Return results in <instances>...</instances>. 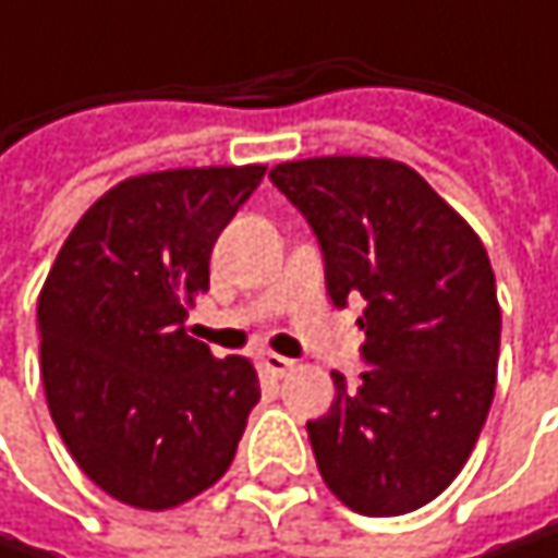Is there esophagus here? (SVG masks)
Here are the masks:
<instances>
[{
	"mask_svg": "<svg viewBox=\"0 0 558 558\" xmlns=\"http://www.w3.org/2000/svg\"><path fill=\"white\" fill-rule=\"evenodd\" d=\"M259 361H263V367H266L272 377H286V374L295 367V361H289V357H282V354H272V351L259 354Z\"/></svg>",
	"mask_w": 558,
	"mask_h": 558,
	"instance_id": "1",
	"label": "esophagus"
}]
</instances>
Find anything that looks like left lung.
Returning <instances> with one entry per match:
<instances>
[{"label":"left lung","mask_w":558,"mask_h":558,"mask_svg":"<svg viewBox=\"0 0 558 558\" xmlns=\"http://www.w3.org/2000/svg\"><path fill=\"white\" fill-rule=\"evenodd\" d=\"M272 184L305 214L335 305L364 299L357 387L335 377L308 441L328 490L364 517L435 500L464 468L497 387L500 305L471 223L416 168L371 155L282 161Z\"/></svg>","instance_id":"1"}]
</instances>
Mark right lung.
<instances>
[{
	"instance_id": "1",
	"label": "right lung",
	"mask_w": 558,
	"mask_h": 558,
	"mask_svg": "<svg viewBox=\"0 0 558 558\" xmlns=\"http://www.w3.org/2000/svg\"><path fill=\"white\" fill-rule=\"evenodd\" d=\"M266 165L130 174L64 240L38 295L41 380L81 471L113 500L171 510L217 484L259 377L184 331L210 250Z\"/></svg>"
}]
</instances>
